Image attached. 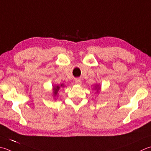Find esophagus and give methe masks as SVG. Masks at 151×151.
I'll return each mask as SVG.
<instances>
[{
    "label": "esophagus",
    "instance_id": "esophagus-1",
    "mask_svg": "<svg viewBox=\"0 0 151 151\" xmlns=\"http://www.w3.org/2000/svg\"><path fill=\"white\" fill-rule=\"evenodd\" d=\"M75 82V84H81V83H82L81 80L80 78H76Z\"/></svg>",
    "mask_w": 151,
    "mask_h": 151
}]
</instances>
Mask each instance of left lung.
<instances>
[{"label": "left lung", "instance_id": "1", "mask_svg": "<svg viewBox=\"0 0 151 151\" xmlns=\"http://www.w3.org/2000/svg\"><path fill=\"white\" fill-rule=\"evenodd\" d=\"M99 89H98V90H99Z\"/></svg>", "mask_w": 151, "mask_h": 151}]
</instances>
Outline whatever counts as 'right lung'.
I'll return each mask as SVG.
<instances>
[{
    "mask_svg": "<svg viewBox=\"0 0 151 151\" xmlns=\"http://www.w3.org/2000/svg\"><path fill=\"white\" fill-rule=\"evenodd\" d=\"M61 86H63V84H61ZM60 86H56L55 88H54V95L55 96H56L57 95V93H58V91L59 90V89H60Z\"/></svg>",
    "mask_w": 151,
    "mask_h": 151,
    "instance_id": "add662e5",
    "label": "right lung"
}]
</instances>
